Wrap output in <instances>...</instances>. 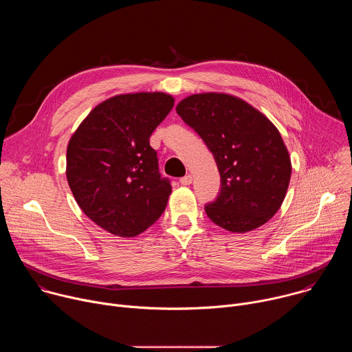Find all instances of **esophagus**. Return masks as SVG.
<instances>
[{"instance_id":"1","label":"esophagus","mask_w":352,"mask_h":352,"mask_svg":"<svg viewBox=\"0 0 352 352\" xmlns=\"http://www.w3.org/2000/svg\"><path fill=\"white\" fill-rule=\"evenodd\" d=\"M179 182H181V185H190L192 184V175H185V177H182L181 179H179Z\"/></svg>"}]
</instances>
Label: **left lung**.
<instances>
[{"mask_svg": "<svg viewBox=\"0 0 352 352\" xmlns=\"http://www.w3.org/2000/svg\"><path fill=\"white\" fill-rule=\"evenodd\" d=\"M177 113L206 143L221 189L205 206L208 217L231 232H246L280 209L291 178V160L277 128L243 100L223 93L192 94Z\"/></svg>", "mask_w": 352, "mask_h": 352, "instance_id": "obj_1", "label": "left lung"}]
</instances>
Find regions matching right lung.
Returning a JSON list of instances; mask_svg holds the SVG:
<instances>
[{
  "mask_svg": "<svg viewBox=\"0 0 352 352\" xmlns=\"http://www.w3.org/2000/svg\"><path fill=\"white\" fill-rule=\"evenodd\" d=\"M166 93L111 97L91 110L67 148V179L82 212L120 236H135L166 210L170 179L162 177L150 135L168 116Z\"/></svg>",
  "mask_w": 352,
  "mask_h": 352,
  "instance_id": "add662e5",
  "label": "right lung"
}]
</instances>
